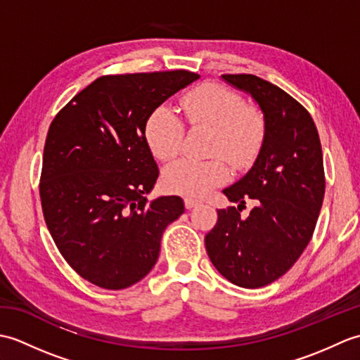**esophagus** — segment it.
I'll return each mask as SVG.
<instances>
[{"mask_svg":"<svg viewBox=\"0 0 360 360\" xmlns=\"http://www.w3.org/2000/svg\"><path fill=\"white\" fill-rule=\"evenodd\" d=\"M201 201H198V200H195V198H186L184 200V204H186V207L190 210V209H193V207H196L198 204H200Z\"/></svg>","mask_w":360,"mask_h":360,"instance_id":"esophagus-1","label":"esophagus"}]
</instances>
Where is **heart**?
<instances>
[{
    "mask_svg": "<svg viewBox=\"0 0 360 360\" xmlns=\"http://www.w3.org/2000/svg\"><path fill=\"white\" fill-rule=\"evenodd\" d=\"M182 112L192 127L213 128L212 155H223L235 165L249 164L263 137V124L258 112L246 108L238 94L218 83H204L182 98ZM145 142L159 160L178 155L184 128L167 106L153 111L143 128ZM229 168L221 158L212 160L179 159L164 172L162 184L168 192L184 196H204L224 182Z\"/></svg>",
    "mask_w": 360,
    "mask_h": 360,
    "instance_id": "heart-1",
    "label": "heart"
}]
</instances>
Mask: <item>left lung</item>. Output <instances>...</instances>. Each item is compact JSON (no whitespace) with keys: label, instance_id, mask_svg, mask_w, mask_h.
Returning a JSON list of instances; mask_svg holds the SVG:
<instances>
[{"label":"left lung","instance_id":"1","mask_svg":"<svg viewBox=\"0 0 360 360\" xmlns=\"http://www.w3.org/2000/svg\"><path fill=\"white\" fill-rule=\"evenodd\" d=\"M221 77L254 98L264 131L250 170L223 190L238 209L218 210L205 249L224 278L255 289L286 274L308 246L325 196L322 145L309 112L285 91L252 74ZM248 197L257 207L243 219Z\"/></svg>","mask_w":360,"mask_h":360}]
</instances>
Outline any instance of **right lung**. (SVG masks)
<instances>
[{
	"instance_id": "right-lung-1",
	"label": "right lung",
	"mask_w": 360,
	"mask_h": 360,
	"mask_svg": "<svg viewBox=\"0 0 360 360\" xmlns=\"http://www.w3.org/2000/svg\"><path fill=\"white\" fill-rule=\"evenodd\" d=\"M198 79L188 71L105 75L52 120L40 182L44 221L60 254L98 288L141 281L158 262L167 226L184 213L179 196L147 202L159 170L143 128Z\"/></svg>"
}]
</instances>
